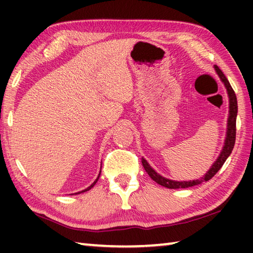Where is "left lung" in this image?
Segmentation results:
<instances>
[{
	"mask_svg": "<svg viewBox=\"0 0 253 253\" xmlns=\"http://www.w3.org/2000/svg\"><path fill=\"white\" fill-rule=\"evenodd\" d=\"M214 68H215L216 74L219 75L222 83H223L225 85L226 91H228V95H229V102H230L228 128H226V137L224 140L223 149H222V152L220 154V156L217 157V160L214 162V164L211 166V169H210L207 172V174L204 175V177H202L201 179H194V181H188V182L186 181L178 182V181H173V179L163 177L162 175L156 173L155 170L151 168V165L148 164L145 158L142 157V164L144 166L145 170H146L147 174L151 176L153 181H155L157 184H160L162 186L168 187V188H186L190 186L199 185V184H201L202 182H207L219 172V169L222 168V165L224 164L226 158H228L230 156V154L232 153V149L234 147V143H235V131H237V129H235V123H237V115H238L237 96H235V92L232 89V87H231L229 80L226 79V77L224 76L223 72L219 69V67L217 66H214Z\"/></svg>",
	"mask_w": 253,
	"mask_h": 253,
	"instance_id": "1",
	"label": "left lung"
}]
</instances>
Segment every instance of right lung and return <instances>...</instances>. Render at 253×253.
Listing matches in <instances>:
<instances>
[{"label":"right lung","mask_w":253,"mask_h":253,"mask_svg":"<svg viewBox=\"0 0 253 253\" xmlns=\"http://www.w3.org/2000/svg\"><path fill=\"white\" fill-rule=\"evenodd\" d=\"M100 172H101V170H100ZM99 176H100V173H99V175H98V177L96 178V181H95V182H93V183L91 184V185H90V186H89V187H87V188H85V190H84V191H81V192H78V193H76V194H80V193H84V192H87V191H89V190H90V188H91V187H93V185H95V184L97 183V181H98V178H99Z\"/></svg>","instance_id":"add662e5"}]
</instances>
